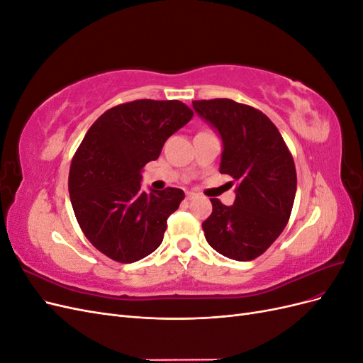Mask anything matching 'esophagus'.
Listing matches in <instances>:
<instances>
[{
	"label": "esophagus",
	"mask_w": 363,
	"mask_h": 363,
	"mask_svg": "<svg viewBox=\"0 0 363 363\" xmlns=\"http://www.w3.org/2000/svg\"><path fill=\"white\" fill-rule=\"evenodd\" d=\"M195 196H196V194H195V192H192V191H188V192H186V199H188V200H192V199H195Z\"/></svg>",
	"instance_id": "obj_1"
}]
</instances>
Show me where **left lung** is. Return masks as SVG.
<instances>
[{"mask_svg": "<svg viewBox=\"0 0 363 363\" xmlns=\"http://www.w3.org/2000/svg\"><path fill=\"white\" fill-rule=\"evenodd\" d=\"M192 107L223 140L219 172L238 182L233 206L211 200L206 240L228 259H256L288 224L296 191L294 159L277 127L257 108L227 98L192 101Z\"/></svg>", "mask_w": 363, "mask_h": 363, "instance_id": "left-lung-1", "label": "left lung"}]
</instances>
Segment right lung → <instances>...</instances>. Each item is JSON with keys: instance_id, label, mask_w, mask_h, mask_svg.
<instances>
[{"instance_id": "right-lung-1", "label": "right lung", "mask_w": 363, "mask_h": 363, "mask_svg": "<svg viewBox=\"0 0 363 363\" xmlns=\"http://www.w3.org/2000/svg\"><path fill=\"white\" fill-rule=\"evenodd\" d=\"M192 116L177 100H136L108 108L87 130L71 163L68 188L83 233L107 257L133 263L162 244L184 192L142 191V169Z\"/></svg>"}]
</instances>
